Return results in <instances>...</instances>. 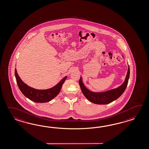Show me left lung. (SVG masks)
<instances>
[{"label":"left lung","mask_w":149,"mask_h":149,"mask_svg":"<svg viewBox=\"0 0 149 149\" xmlns=\"http://www.w3.org/2000/svg\"><path fill=\"white\" fill-rule=\"evenodd\" d=\"M129 75L130 68L129 67L126 78L123 84L116 89L107 91L103 93H94L89 91L84 86L81 77L79 80V84L84 96L89 101L97 104H107L116 100V99L118 98L123 93L127 87Z\"/></svg>","instance_id":"obj_1"}]
</instances>
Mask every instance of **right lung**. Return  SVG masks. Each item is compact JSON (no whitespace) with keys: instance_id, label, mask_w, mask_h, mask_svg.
I'll return each instance as SVG.
<instances>
[{"instance_id":"obj_1","label":"right lung","mask_w":149,"mask_h":149,"mask_svg":"<svg viewBox=\"0 0 149 149\" xmlns=\"http://www.w3.org/2000/svg\"><path fill=\"white\" fill-rule=\"evenodd\" d=\"M15 76L19 88L22 93L30 100L37 103L47 102L55 97L60 93L62 86L67 78L65 76L56 86L50 89L38 90L30 87L25 84L19 76L16 68L15 69Z\"/></svg>"}]
</instances>
